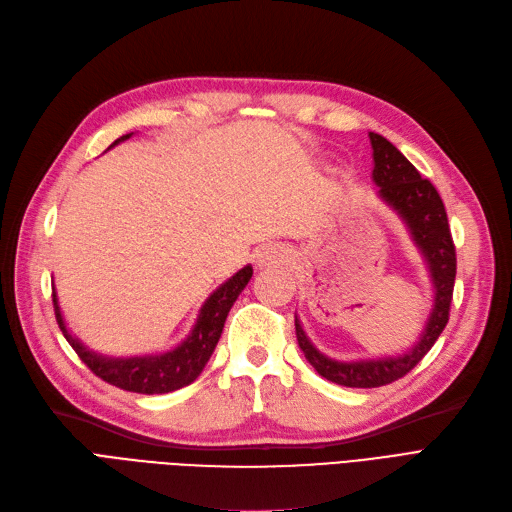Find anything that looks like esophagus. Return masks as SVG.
I'll use <instances>...</instances> for the list:
<instances>
[{"mask_svg": "<svg viewBox=\"0 0 512 512\" xmlns=\"http://www.w3.org/2000/svg\"><path fill=\"white\" fill-rule=\"evenodd\" d=\"M285 260L283 248H267L258 256V267H267V264H277Z\"/></svg>", "mask_w": 512, "mask_h": 512, "instance_id": "obj_1", "label": "esophagus"}]
</instances>
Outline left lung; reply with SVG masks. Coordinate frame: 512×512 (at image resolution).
<instances>
[{
    "label": "left lung",
    "instance_id": "obj_1",
    "mask_svg": "<svg viewBox=\"0 0 512 512\" xmlns=\"http://www.w3.org/2000/svg\"><path fill=\"white\" fill-rule=\"evenodd\" d=\"M370 142L374 149L372 178L380 187L378 195L386 206H391L399 214L416 248L424 256L435 288V302L418 342L399 357L361 361L330 359L315 349L309 336L304 334L300 319L296 317V338L306 361L325 380L351 388L384 386L414 370L422 357L433 349V344L449 321V306H452L456 281L454 239L449 233L445 206L433 182L422 178L412 163L403 157V153L384 136L370 132Z\"/></svg>",
    "mask_w": 512,
    "mask_h": 512
}]
</instances>
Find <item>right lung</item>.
Returning <instances> with one entry per match:
<instances>
[{"instance_id":"right-lung-1","label":"right lung","mask_w":512,"mask_h":512,"mask_svg":"<svg viewBox=\"0 0 512 512\" xmlns=\"http://www.w3.org/2000/svg\"><path fill=\"white\" fill-rule=\"evenodd\" d=\"M130 136L132 134L117 138L109 149H113L115 145H119V142H124ZM252 273L254 271L248 264V267H243L231 279L224 281L220 288L212 292L210 298L203 302L187 340L180 342L176 349L161 355L115 359V357H102L88 351L86 346L81 344L75 336H71V332L67 330L63 313H60L56 292H52L54 315H56L60 332L65 334L67 342L73 346V351L98 378L117 388H124V391H130V393H140V395L172 393L182 386L191 384L203 372V367H206V363L210 361L216 344L220 340L222 327H224V321H227L231 306L235 304L237 296L252 279Z\"/></svg>"}]
</instances>
